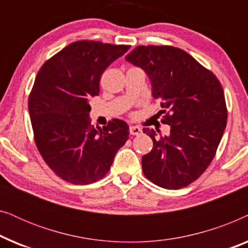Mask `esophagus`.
Returning a JSON list of instances; mask_svg holds the SVG:
<instances>
[{
	"instance_id": "esophagus-1",
	"label": "esophagus",
	"mask_w": 248,
	"mask_h": 248,
	"mask_svg": "<svg viewBox=\"0 0 248 248\" xmlns=\"http://www.w3.org/2000/svg\"><path fill=\"white\" fill-rule=\"evenodd\" d=\"M142 132V130L139 126H131L130 127V134L131 135H139Z\"/></svg>"
}]
</instances>
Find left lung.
<instances>
[{
    "mask_svg": "<svg viewBox=\"0 0 248 248\" xmlns=\"http://www.w3.org/2000/svg\"><path fill=\"white\" fill-rule=\"evenodd\" d=\"M125 60L140 67L160 100L169 135L144 127L154 148L142 157L147 178L167 189L185 187L201 176L215 157L227 125L223 89L215 74L183 49L139 46Z\"/></svg>",
    "mask_w": 248,
    "mask_h": 248,
    "instance_id": "8db88e82",
    "label": "left lung"
}]
</instances>
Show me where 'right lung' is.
Segmentation results:
<instances>
[{
	"label": "right lung",
	"mask_w": 248,
	"mask_h": 248,
	"mask_svg": "<svg viewBox=\"0 0 248 248\" xmlns=\"http://www.w3.org/2000/svg\"><path fill=\"white\" fill-rule=\"evenodd\" d=\"M130 48L93 40L70 44L44 63L28 109L35 142L48 167L72 184H90L109 171L130 127L114 118L91 125L90 98L99 94L104 71Z\"/></svg>",
	"instance_id": "obj_1"
}]
</instances>
